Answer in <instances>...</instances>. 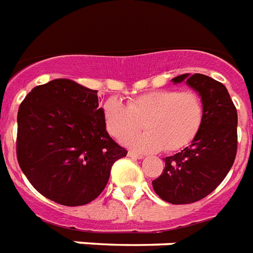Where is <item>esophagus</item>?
I'll list each match as a JSON object with an SVG mask.
<instances>
[{
  "mask_svg": "<svg viewBox=\"0 0 253 253\" xmlns=\"http://www.w3.org/2000/svg\"><path fill=\"white\" fill-rule=\"evenodd\" d=\"M128 157L129 158H133V159H142L143 155L141 154H137L134 151H128Z\"/></svg>",
  "mask_w": 253,
  "mask_h": 253,
  "instance_id": "1",
  "label": "esophagus"
}]
</instances>
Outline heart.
Here are the masks:
<instances>
[{"mask_svg":"<svg viewBox=\"0 0 253 253\" xmlns=\"http://www.w3.org/2000/svg\"><path fill=\"white\" fill-rule=\"evenodd\" d=\"M103 119L107 132L116 139L138 130L143 121L146 132L123 139L134 150L176 151L197 136L203 125L204 104L196 92L155 90L134 96L126 106L117 98L107 99Z\"/></svg>","mask_w":253,"mask_h":253,"instance_id":"1","label":"heart"}]
</instances>
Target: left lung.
<instances>
[{"instance_id":"obj_1","label":"left lung","mask_w":253,"mask_h":253,"mask_svg":"<svg viewBox=\"0 0 253 253\" xmlns=\"http://www.w3.org/2000/svg\"><path fill=\"white\" fill-rule=\"evenodd\" d=\"M199 92L204 120L189 146L165 158L166 167L153 181L155 193L169 204H191L207 197L222 183L235 161L238 115L227 88L204 74H181L171 80Z\"/></svg>"}]
</instances>
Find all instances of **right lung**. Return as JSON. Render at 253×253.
<instances>
[{
	"label": "right lung",
	"mask_w": 253,
	"mask_h": 253,
	"mask_svg": "<svg viewBox=\"0 0 253 253\" xmlns=\"http://www.w3.org/2000/svg\"><path fill=\"white\" fill-rule=\"evenodd\" d=\"M126 153L107 133L96 90L58 78L32 88L19 106L18 163L36 191L54 203H91Z\"/></svg>",
	"instance_id": "obj_1"
}]
</instances>
